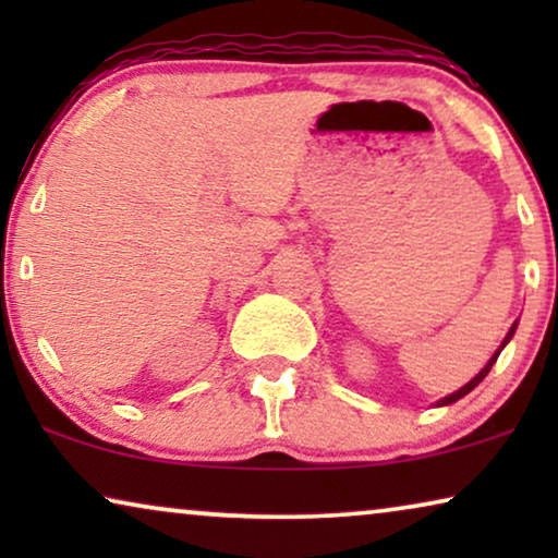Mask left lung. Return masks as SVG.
<instances>
[{
	"label": "left lung",
	"mask_w": 558,
	"mask_h": 558,
	"mask_svg": "<svg viewBox=\"0 0 558 558\" xmlns=\"http://www.w3.org/2000/svg\"><path fill=\"white\" fill-rule=\"evenodd\" d=\"M515 325H518V323H513V327H510V330H508V335H506V340H502V345L498 348V353H495V355L490 357V363H487V365H485V368H483V371H480V373H477V376H475V378H472L468 386H462V388H460V391L449 393V396H447V399H441V401H439V407H447V403H454L457 399H462V396H468V393L472 391V388H475V386L480 384V380H483V378L487 376V373H490V368H493V363H495V361H498L500 350L508 345V340H510V338H513V332H515Z\"/></svg>",
	"instance_id": "left-lung-1"
}]
</instances>
